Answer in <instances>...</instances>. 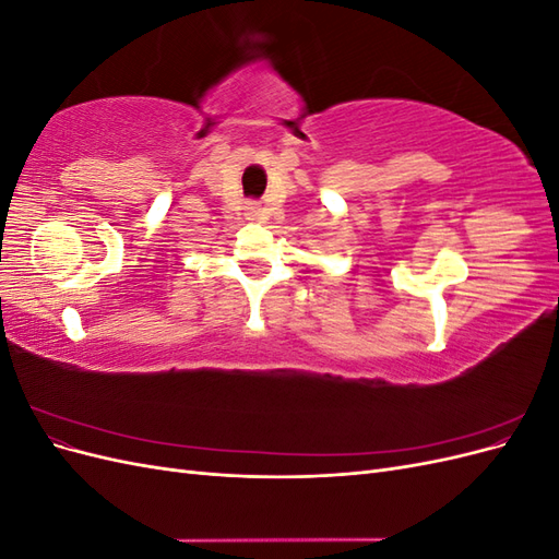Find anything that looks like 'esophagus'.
<instances>
[{"label": "esophagus", "instance_id": "esophagus-1", "mask_svg": "<svg viewBox=\"0 0 559 559\" xmlns=\"http://www.w3.org/2000/svg\"><path fill=\"white\" fill-rule=\"evenodd\" d=\"M251 216H259V210H257V207H251Z\"/></svg>", "mask_w": 559, "mask_h": 559}]
</instances>
